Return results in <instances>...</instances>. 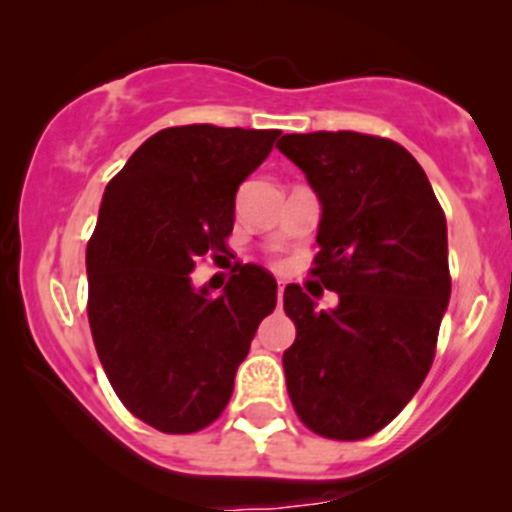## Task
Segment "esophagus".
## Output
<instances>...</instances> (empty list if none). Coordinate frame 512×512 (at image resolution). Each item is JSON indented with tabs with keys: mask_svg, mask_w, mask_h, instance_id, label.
<instances>
[{
	"mask_svg": "<svg viewBox=\"0 0 512 512\" xmlns=\"http://www.w3.org/2000/svg\"><path fill=\"white\" fill-rule=\"evenodd\" d=\"M282 294H285V287H282L280 282V287H277V304H280V307H282Z\"/></svg>",
	"mask_w": 512,
	"mask_h": 512,
	"instance_id": "esophagus-1",
	"label": "esophagus"
}]
</instances>
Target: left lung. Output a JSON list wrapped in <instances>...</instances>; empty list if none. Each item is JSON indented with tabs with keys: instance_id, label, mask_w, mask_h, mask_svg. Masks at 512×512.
I'll use <instances>...</instances> for the list:
<instances>
[{
	"instance_id": "left-lung-1",
	"label": "left lung",
	"mask_w": 512,
	"mask_h": 512,
	"mask_svg": "<svg viewBox=\"0 0 512 512\" xmlns=\"http://www.w3.org/2000/svg\"><path fill=\"white\" fill-rule=\"evenodd\" d=\"M322 205L312 277L334 309L285 287L297 327L282 356L307 428L359 441L399 416L431 369L451 297L446 215L416 158L354 131L287 133L277 143Z\"/></svg>"
}]
</instances>
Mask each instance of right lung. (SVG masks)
<instances>
[{
	"label": "right lung",
	"instance_id": "obj_1",
	"mask_svg": "<svg viewBox=\"0 0 512 512\" xmlns=\"http://www.w3.org/2000/svg\"><path fill=\"white\" fill-rule=\"evenodd\" d=\"M280 131L210 123L163 128L106 185L86 247L89 324L103 371L133 416L163 433L210 426L227 406L277 282L237 265L220 297L193 285L220 257L242 180Z\"/></svg>",
	"mask_w": 512,
	"mask_h": 512
}]
</instances>
